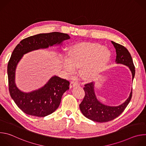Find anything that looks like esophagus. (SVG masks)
Segmentation results:
<instances>
[{"label": "esophagus", "mask_w": 146, "mask_h": 146, "mask_svg": "<svg viewBox=\"0 0 146 146\" xmlns=\"http://www.w3.org/2000/svg\"><path fill=\"white\" fill-rule=\"evenodd\" d=\"M80 84L77 81H72L70 82V87H74L76 86H78Z\"/></svg>", "instance_id": "esophagus-1"}]
</instances>
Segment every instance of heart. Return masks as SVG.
I'll return each mask as SVG.
<instances>
[{
  "mask_svg": "<svg viewBox=\"0 0 146 146\" xmlns=\"http://www.w3.org/2000/svg\"><path fill=\"white\" fill-rule=\"evenodd\" d=\"M69 59L62 62L67 72L72 74L76 68L80 67L81 75L86 79H93L105 69L110 58L109 50L98 44L82 43L71 47Z\"/></svg>",
  "mask_w": 146,
  "mask_h": 146,
  "instance_id": "1",
  "label": "heart"
}]
</instances>
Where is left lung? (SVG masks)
<instances>
[{
    "mask_svg": "<svg viewBox=\"0 0 146 146\" xmlns=\"http://www.w3.org/2000/svg\"><path fill=\"white\" fill-rule=\"evenodd\" d=\"M115 48L117 64H123L129 67L132 80L135 74V69L132 56L128 50L124 46L111 41ZM85 96L80 104V109L82 114L87 118L98 122H106L118 117L125 109L132 96V89L129 98L122 105L118 106L105 105L98 100L94 92V83L92 82L85 84L84 87Z\"/></svg>",
    "mask_w": 146,
    "mask_h": 146,
    "instance_id": "left-lung-1",
    "label": "left lung"
}]
</instances>
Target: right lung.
Returning a JSON list of instances; mask_svg holds the SVG:
<instances>
[{
	"label": "right lung",
	"instance_id": "right-lung-1",
	"mask_svg": "<svg viewBox=\"0 0 146 146\" xmlns=\"http://www.w3.org/2000/svg\"><path fill=\"white\" fill-rule=\"evenodd\" d=\"M69 38L66 33H40L23 39L13 50L7 65L9 90L17 106L25 114L43 117L54 112L60 105L64 93L69 89L70 82L66 79L55 76L38 90L23 92L18 90L15 84V72L19 61L25 54L59 44Z\"/></svg>",
	"mask_w": 146,
	"mask_h": 146
}]
</instances>
